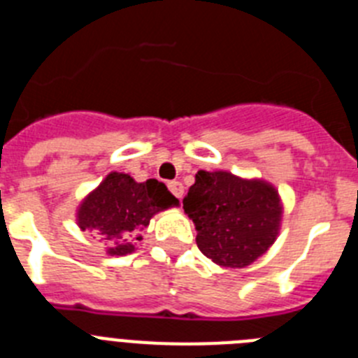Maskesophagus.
<instances>
[{"mask_svg": "<svg viewBox=\"0 0 358 358\" xmlns=\"http://www.w3.org/2000/svg\"><path fill=\"white\" fill-rule=\"evenodd\" d=\"M169 189L172 192L173 195H176L177 199H179V201H181L182 195H185V186H182L179 181H170L169 182Z\"/></svg>", "mask_w": 358, "mask_h": 358, "instance_id": "obj_1", "label": "esophagus"}]
</instances>
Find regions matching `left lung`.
<instances>
[{
    "label": "left lung",
    "mask_w": 358,
    "mask_h": 358,
    "mask_svg": "<svg viewBox=\"0 0 358 358\" xmlns=\"http://www.w3.org/2000/svg\"><path fill=\"white\" fill-rule=\"evenodd\" d=\"M182 208L195 224L197 245L220 267L242 268L268 251L280 233L283 206L264 179L199 170Z\"/></svg>",
    "instance_id": "obj_1"
}]
</instances>
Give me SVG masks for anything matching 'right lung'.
<instances>
[{"label":"right lung","mask_w":358,"mask_h":358,"mask_svg":"<svg viewBox=\"0 0 358 358\" xmlns=\"http://www.w3.org/2000/svg\"><path fill=\"white\" fill-rule=\"evenodd\" d=\"M173 206L179 201L163 182H136L129 173L110 172L80 202L77 224L82 231L102 236L109 243V256H125L134 251V240H141L150 218Z\"/></svg>","instance_id":"add662e5"}]
</instances>
